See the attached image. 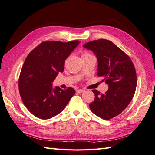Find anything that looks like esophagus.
<instances>
[{
	"mask_svg": "<svg viewBox=\"0 0 155 155\" xmlns=\"http://www.w3.org/2000/svg\"><path fill=\"white\" fill-rule=\"evenodd\" d=\"M84 92V90H83V89H79V90H77V92L78 94H82Z\"/></svg>",
	"mask_w": 155,
	"mask_h": 155,
	"instance_id": "esophagus-1",
	"label": "esophagus"
}]
</instances>
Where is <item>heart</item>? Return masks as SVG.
I'll use <instances>...</instances> for the list:
<instances>
[{"label": "heart", "instance_id": "b5f03b06", "mask_svg": "<svg viewBox=\"0 0 155 155\" xmlns=\"http://www.w3.org/2000/svg\"><path fill=\"white\" fill-rule=\"evenodd\" d=\"M88 54H84L82 55H88Z\"/></svg>", "mask_w": 155, "mask_h": 155}]
</instances>
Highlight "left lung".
I'll use <instances>...</instances> for the list:
<instances>
[{
    "label": "left lung",
    "mask_w": 155,
    "mask_h": 155,
    "mask_svg": "<svg viewBox=\"0 0 155 155\" xmlns=\"http://www.w3.org/2000/svg\"><path fill=\"white\" fill-rule=\"evenodd\" d=\"M83 47L96 55L97 75L109 86L104 94L92 90L95 100L90 109L96 115L109 120L121 113L132 101L137 85L136 69L128 55L108 40L91 41Z\"/></svg>",
    "instance_id": "obj_1"
}]
</instances>
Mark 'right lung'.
I'll use <instances>...</instances> for the list:
<instances>
[{
  "mask_svg": "<svg viewBox=\"0 0 155 155\" xmlns=\"http://www.w3.org/2000/svg\"><path fill=\"white\" fill-rule=\"evenodd\" d=\"M81 41L42 42L27 55L19 78V91L25 106L33 115L49 119L60 113L75 94L52 82L64 69L65 59Z\"/></svg>",
  "mask_w": 155,
  "mask_h": 155,
  "instance_id": "right-lung-1",
  "label": "right lung"
}]
</instances>
